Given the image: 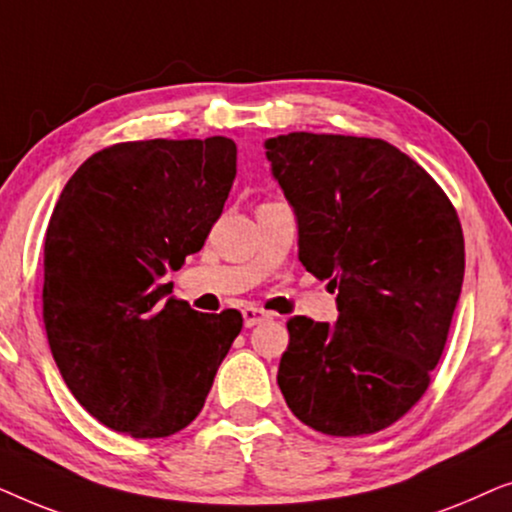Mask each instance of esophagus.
Segmentation results:
<instances>
[{
	"instance_id": "obj_1",
	"label": "esophagus",
	"mask_w": 512,
	"mask_h": 512,
	"mask_svg": "<svg viewBox=\"0 0 512 512\" xmlns=\"http://www.w3.org/2000/svg\"><path fill=\"white\" fill-rule=\"evenodd\" d=\"M242 317H244V326L251 328V326L261 324V321L268 319L270 314H268V312H263V310H258V307H244V310H242Z\"/></svg>"
}]
</instances>
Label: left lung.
<instances>
[{
  "label": "left lung",
  "instance_id": "left-lung-1",
  "mask_svg": "<svg viewBox=\"0 0 512 512\" xmlns=\"http://www.w3.org/2000/svg\"><path fill=\"white\" fill-rule=\"evenodd\" d=\"M298 219V258L338 291L335 326L286 321L277 384L326 436L398 422L429 389L464 282L457 209L384 139L289 132L265 142Z\"/></svg>",
  "mask_w": 512,
  "mask_h": 512
}]
</instances>
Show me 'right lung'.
<instances>
[{
  "mask_svg": "<svg viewBox=\"0 0 512 512\" xmlns=\"http://www.w3.org/2000/svg\"><path fill=\"white\" fill-rule=\"evenodd\" d=\"M237 172L228 137L97 151L62 188L44 242V326L76 401L109 429L165 438L200 415L242 314L170 296Z\"/></svg>",
  "mask_w": 512,
  "mask_h": 512,
  "instance_id": "right-lung-1",
  "label": "right lung"
}]
</instances>
